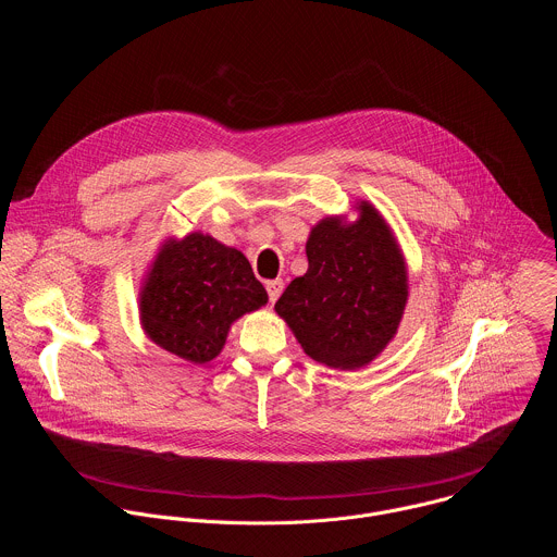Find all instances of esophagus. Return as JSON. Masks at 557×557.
Listing matches in <instances>:
<instances>
[{"label": "esophagus", "mask_w": 557, "mask_h": 557, "mask_svg": "<svg viewBox=\"0 0 557 557\" xmlns=\"http://www.w3.org/2000/svg\"><path fill=\"white\" fill-rule=\"evenodd\" d=\"M267 290H269V299H271V304L282 295V290H284V282L282 280H269L267 282Z\"/></svg>", "instance_id": "1"}]
</instances>
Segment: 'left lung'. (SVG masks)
<instances>
[{
  "mask_svg": "<svg viewBox=\"0 0 557 557\" xmlns=\"http://www.w3.org/2000/svg\"><path fill=\"white\" fill-rule=\"evenodd\" d=\"M306 240L308 271L275 301L301 350L329 368L359 370L394 339L408 304V262L381 211L357 200Z\"/></svg>",
  "mask_w": 557,
  "mask_h": 557,
  "instance_id": "8db88e82",
  "label": "left lung"
}]
</instances>
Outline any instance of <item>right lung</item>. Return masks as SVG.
I'll return each mask as SVG.
<instances>
[{"mask_svg":"<svg viewBox=\"0 0 557 557\" xmlns=\"http://www.w3.org/2000/svg\"><path fill=\"white\" fill-rule=\"evenodd\" d=\"M267 301L243 251L194 231L158 247L140 282L138 320L158 348L202 366L222 352L233 322Z\"/></svg>","mask_w":557,"mask_h":557,"instance_id":"1","label":"right lung"}]
</instances>
